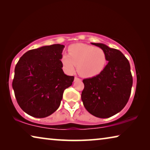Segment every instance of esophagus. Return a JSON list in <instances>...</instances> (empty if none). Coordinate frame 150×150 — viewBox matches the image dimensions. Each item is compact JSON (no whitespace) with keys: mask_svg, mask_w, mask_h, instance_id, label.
I'll use <instances>...</instances> for the list:
<instances>
[{"mask_svg":"<svg viewBox=\"0 0 150 150\" xmlns=\"http://www.w3.org/2000/svg\"><path fill=\"white\" fill-rule=\"evenodd\" d=\"M81 81V79H79V78L75 77V79H74V81Z\"/></svg>","mask_w":150,"mask_h":150,"instance_id":"1","label":"esophagus"}]
</instances>
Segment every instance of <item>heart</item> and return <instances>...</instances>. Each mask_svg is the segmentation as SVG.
Masks as SVG:
<instances>
[{"mask_svg": "<svg viewBox=\"0 0 150 150\" xmlns=\"http://www.w3.org/2000/svg\"><path fill=\"white\" fill-rule=\"evenodd\" d=\"M69 54H63L61 61L67 73H72L77 65V71L84 77H92L101 73L107 65L105 52L99 47L77 43L68 49Z\"/></svg>", "mask_w": 150, "mask_h": 150, "instance_id": "b5f03b06", "label": "heart"}]
</instances>
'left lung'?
Listing matches in <instances>:
<instances>
[{
  "label": "left lung",
  "instance_id": "left-lung-1",
  "mask_svg": "<svg viewBox=\"0 0 150 150\" xmlns=\"http://www.w3.org/2000/svg\"><path fill=\"white\" fill-rule=\"evenodd\" d=\"M91 44L105 52L108 63L99 75L83 80L85 87L81 99L91 115L110 117L122 111L129 99L133 85L130 65L119 50L103 43Z\"/></svg>",
  "mask_w": 150,
  "mask_h": 150
}]
</instances>
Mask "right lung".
I'll use <instances>...</instances> for the list:
<instances>
[{"label": "right lung", "instance_id": "right-lung-1", "mask_svg": "<svg viewBox=\"0 0 150 150\" xmlns=\"http://www.w3.org/2000/svg\"><path fill=\"white\" fill-rule=\"evenodd\" d=\"M65 46L54 44L29 50L15 69L13 88L20 108L26 113L43 118L60 106L64 90L73 76L64 73L61 59Z\"/></svg>", "mask_w": 150, "mask_h": 150}]
</instances>
